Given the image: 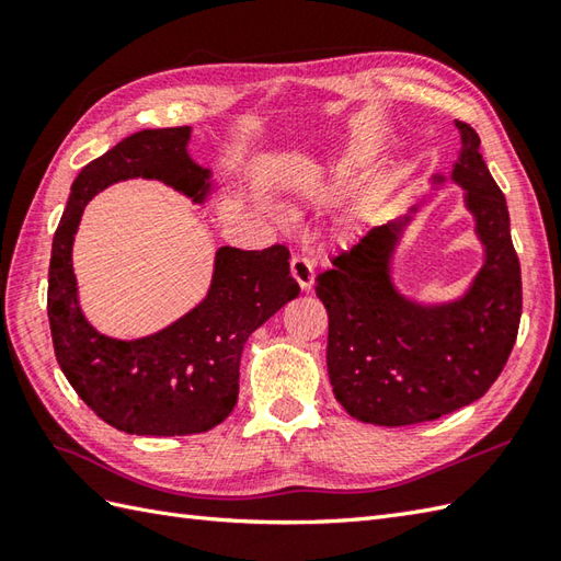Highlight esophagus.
Returning a JSON list of instances; mask_svg holds the SVG:
<instances>
[{
  "mask_svg": "<svg viewBox=\"0 0 561 561\" xmlns=\"http://www.w3.org/2000/svg\"><path fill=\"white\" fill-rule=\"evenodd\" d=\"M291 274H294V279L299 282L301 289H311L313 277H316L313 260H308L306 255H294L291 257Z\"/></svg>",
  "mask_w": 561,
  "mask_h": 561,
  "instance_id": "1",
  "label": "esophagus"
}]
</instances>
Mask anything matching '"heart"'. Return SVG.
Returning <instances> with one entry per match:
<instances>
[{"label": "heart", "mask_w": 561, "mask_h": 561, "mask_svg": "<svg viewBox=\"0 0 561 561\" xmlns=\"http://www.w3.org/2000/svg\"><path fill=\"white\" fill-rule=\"evenodd\" d=\"M356 161H359V153H352L350 159H344V161H342V171H344V173H352V171H354V165H356Z\"/></svg>", "instance_id": "b5f03b06"}]
</instances>
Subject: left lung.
<instances>
[{"label":"left lung","mask_w":561,"mask_h":561,"mask_svg":"<svg viewBox=\"0 0 561 561\" xmlns=\"http://www.w3.org/2000/svg\"><path fill=\"white\" fill-rule=\"evenodd\" d=\"M456 125L462 147L450 178L462 185L484 245V265L468 294L422 306L396 289L390 257L410 217L374 226L316 277L330 318V383L359 422L408 426L456 412L492 388L514 350L523 291L506 199L486 171L478 133Z\"/></svg>","instance_id":"obj_1"}]
</instances>
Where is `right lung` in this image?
Here are the masks:
<instances>
[{
  "label": "right lung",
  "instance_id": "1",
  "mask_svg": "<svg viewBox=\"0 0 561 561\" xmlns=\"http://www.w3.org/2000/svg\"><path fill=\"white\" fill-rule=\"evenodd\" d=\"M190 127L141 129L83 165L53 238L47 318L62 374L103 422L137 436H187L221 424L238 400L248 337L299 296L287 245H224L207 299L157 335L105 337L83 318L71 243L87 202L117 181L153 178L205 202L209 171L187 157Z\"/></svg>",
  "mask_w": 561,
  "mask_h": 561
}]
</instances>
